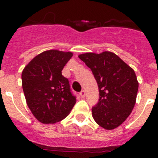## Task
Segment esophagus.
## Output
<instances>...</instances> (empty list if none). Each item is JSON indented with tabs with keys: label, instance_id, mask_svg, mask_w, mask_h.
I'll use <instances>...</instances> for the list:
<instances>
[{
	"label": "esophagus",
	"instance_id": "obj_1",
	"mask_svg": "<svg viewBox=\"0 0 158 158\" xmlns=\"http://www.w3.org/2000/svg\"><path fill=\"white\" fill-rule=\"evenodd\" d=\"M80 96L81 98H85V90H82V91L81 92Z\"/></svg>",
	"mask_w": 158,
	"mask_h": 158
}]
</instances>
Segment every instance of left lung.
I'll return each mask as SVG.
<instances>
[{"label": "left lung", "instance_id": "left-lung-1", "mask_svg": "<svg viewBox=\"0 0 158 158\" xmlns=\"http://www.w3.org/2000/svg\"><path fill=\"white\" fill-rule=\"evenodd\" d=\"M79 58L93 72L99 88V101L92 109L94 120L101 127L120 126L135 107L139 82L134 69L110 51L85 53Z\"/></svg>", "mask_w": 158, "mask_h": 158}]
</instances>
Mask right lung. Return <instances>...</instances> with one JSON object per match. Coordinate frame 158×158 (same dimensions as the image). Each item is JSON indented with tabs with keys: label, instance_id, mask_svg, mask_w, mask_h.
<instances>
[{
	"label": "right lung",
	"instance_id": "right-lung-1",
	"mask_svg": "<svg viewBox=\"0 0 158 158\" xmlns=\"http://www.w3.org/2000/svg\"><path fill=\"white\" fill-rule=\"evenodd\" d=\"M72 52L58 50L38 54L22 72V87L29 109L42 123H54L69 115L76 97L62 75Z\"/></svg>",
	"mask_w": 158,
	"mask_h": 158
}]
</instances>
